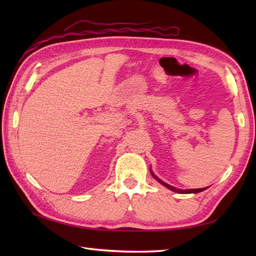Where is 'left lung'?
Returning <instances> with one entry per match:
<instances>
[{"mask_svg": "<svg viewBox=\"0 0 256 256\" xmlns=\"http://www.w3.org/2000/svg\"><path fill=\"white\" fill-rule=\"evenodd\" d=\"M150 172L152 175H153V177H154L155 179H157V180H158V182H160L162 184H164L165 187H167L168 189L172 190V192H179V194H198V192H204V190H206V188H208V187H206V188H199V189H188V190H182V189H177V188L172 187V186H170V184H168L164 182H162V180H160V179L157 178V177L154 175L153 172H152V170H150Z\"/></svg>", "mask_w": 256, "mask_h": 256, "instance_id": "8db88e82", "label": "left lung"}]
</instances>
